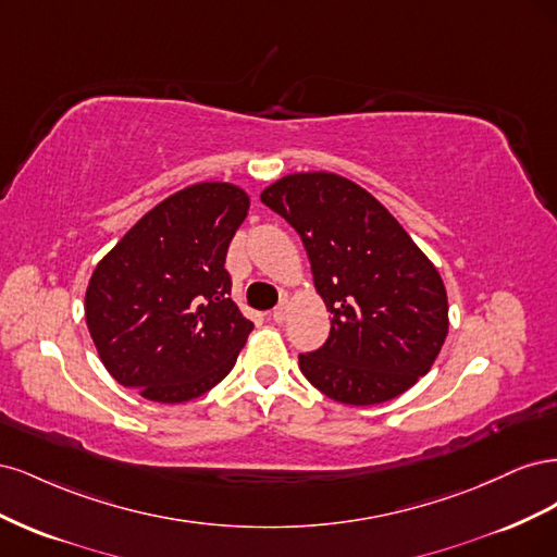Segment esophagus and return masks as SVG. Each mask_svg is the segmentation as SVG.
<instances>
[{"label": "esophagus", "instance_id": "esophagus-1", "mask_svg": "<svg viewBox=\"0 0 557 557\" xmlns=\"http://www.w3.org/2000/svg\"><path fill=\"white\" fill-rule=\"evenodd\" d=\"M285 318H288V305H278V307L272 311V320H274V323H283Z\"/></svg>", "mask_w": 557, "mask_h": 557}]
</instances>
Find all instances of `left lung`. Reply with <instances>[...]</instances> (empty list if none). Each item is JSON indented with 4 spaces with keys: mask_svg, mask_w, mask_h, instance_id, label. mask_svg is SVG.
Instances as JSON below:
<instances>
[{
    "mask_svg": "<svg viewBox=\"0 0 557 557\" xmlns=\"http://www.w3.org/2000/svg\"><path fill=\"white\" fill-rule=\"evenodd\" d=\"M260 199L307 248L330 336L301 374L334 401L372 407L425 376L448 334L446 285L397 218L332 172L288 174Z\"/></svg>",
    "mask_w": 557,
    "mask_h": 557,
    "instance_id": "left-lung-1",
    "label": "left lung"
}]
</instances>
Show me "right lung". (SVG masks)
Listing matches in <instances>:
<instances>
[{
  "instance_id": "1",
  "label": "right lung",
  "mask_w": 557,
  "mask_h": 557,
  "mask_svg": "<svg viewBox=\"0 0 557 557\" xmlns=\"http://www.w3.org/2000/svg\"><path fill=\"white\" fill-rule=\"evenodd\" d=\"M250 197L225 181L188 185L150 209L97 262L86 323L107 372L160 404L221 383L252 330L234 305L227 246Z\"/></svg>"
}]
</instances>
